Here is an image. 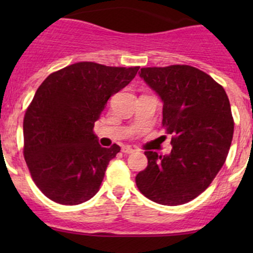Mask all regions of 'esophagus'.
<instances>
[{"mask_svg":"<svg viewBox=\"0 0 253 253\" xmlns=\"http://www.w3.org/2000/svg\"><path fill=\"white\" fill-rule=\"evenodd\" d=\"M133 152L134 149L129 147V145H125V147H122V153H125V154H131V153Z\"/></svg>","mask_w":253,"mask_h":253,"instance_id":"obj_1","label":"esophagus"}]
</instances>
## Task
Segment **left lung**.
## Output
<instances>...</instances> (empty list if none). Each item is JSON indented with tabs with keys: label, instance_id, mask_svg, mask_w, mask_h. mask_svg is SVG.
<instances>
[{
	"label": "left lung",
	"instance_id": "1",
	"mask_svg": "<svg viewBox=\"0 0 253 253\" xmlns=\"http://www.w3.org/2000/svg\"><path fill=\"white\" fill-rule=\"evenodd\" d=\"M139 77L162 99L172 149L168 155L144 152L148 167L136 176L137 187L159 205H183L201 195L225 163L234 134L229 98L192 66L141 68Z\"/></svg>",
	"mask_w": 253,
	"mask_h": 253
}]
</instances>
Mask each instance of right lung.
<instances>
[{
	"label": "right lung",
	"instance_id": "1",
	"mask_svg": "<svg viewBox=\"0 0 253 253\" xmlns=\"http://www.w3.org/2000/svg\"><path fill=\"white\" fill-rule=\"evenodd\" d=\"M138 70L78 62L51 73L38 88L23 121V153L33 181L51 201L76 206L96 195L121 148L101 147L94 124Z\"/></svg>",
	"mask_w": 253,
	"mask_h": 253
}]
</instances>
